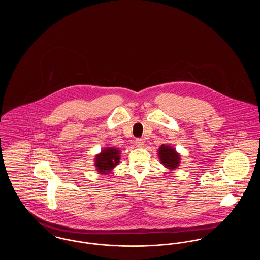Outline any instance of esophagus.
<instances>
[{
	"instance_id": "esophagus-1",
	"label": "esophagus",
	"mask_w": 260,
	"mask_h": 260,
	"mask_svg": "<svg viewBox=\"0 0 260 260\" xmlns=\"http://www.w3.org/2000/svg\"><path fill=\"white\" fill-rule=\"evenodd\" d=\"M136 145L138 148L144 147V140L141 139V138H137V139H136Z\"/></svg>"
}]
</instances>
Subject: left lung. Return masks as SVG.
Masks as SVG:
<instances>
[{
  "instance_id": "1",
  "label": "left lung",
  "mask_w": 260,
  "mask_h": 260,
  "mask_svg": "<svg viewBox=\"0 0 260 260\" xmlns=\"http://www.w3.org/2000/svg\"><path fill=\"white\" fill-rule=\"evenodd\" d=\"M158 155L161 164L169 170H175L180 164V155L172 146L162 144L158 150Z\"/></svg>"
}]
</instances>
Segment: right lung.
I'll list each match as a JSON object with an SVG mask.
<instances>
[{
	"label": "right lung",
	"instance_id": "obj_1",
	"mask_svg": "<svg viewBox=\"0 0 260 260\" xmlns=\"http://www.w3.org/2000/svg\"><path fill=\"white\" fill-rule=\"evenodd\" d=\"M120 150L114 147H105L101 150V153L95 156L94 166L99 173L105 174L111 172L112 170L119 164L120 161Z\"/></svg>",
	"mask_w": 260,
	"mask_h": 260
}]
</instances>
